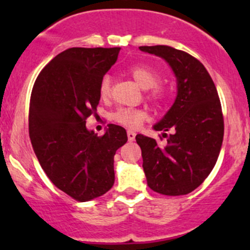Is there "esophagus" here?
Instances as JSON below:
<instances>
[{"mask_svg":"<svg viewBox=\"0 0 250 250\" xmlns=\"http://www.w3.org/2000/svg\"><path fill=\"white\" fill-rule=\"evenodd\" d=\"M127 135H128V140H129V141H134L135 140V133L133 132V130H128Z\"/></svg>","mask_w":250,"mask_h":250,"instance_id":"esophagus-1","label":"esophagus"}]
</instances>
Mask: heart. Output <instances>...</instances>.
Returning <instances> with one entry per match:
<instances>
[{
    "mask_svg": "<svg viewBox=\"0 0 250 250\" xmlns=\"http://www.w3.org/2000/svg\"><path fill=\"white\" fill-rule=\"evenodd\" d=\"M133 80L140 85L141 88L147 90V98L153 102H160L166 97V90L162 84L158 82V74L152 69L146 66L137 65L128 70ZM99 94L103 99H107L111 95V77L109 75L104 76L100 81ZM115 122L125 125L128 128H137L145 121L146 112L140 109H132V107H120L112 115Z\"/></svg>",
    "mask_w": 250,
    "mask_h": 250,
    "instance_id": "1",
    "label": "heart"
}]
</instances>
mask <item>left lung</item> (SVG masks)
I'll use <instances>...</instances> for the list:
<instances>
[{"label": "left lung", "instance_id": "8db88e82", "mask_svg": "<svg viewBox=\"0 0 250 250\" xmlns=\"http://www.w3.org/2000/svg\"><path fill=\"white\" fill-rule=\"evenodd\" d=\"M139 49L163 58L178 81L173 106L153 125L155 130L165 132V147L152 138L135 137L147 185L161 195H188L206 180L220 153L224 117L218 90L202 62L188 53L169 46Z\"/></svg>", "mask_w": 250, "mask_h": 250}]
</instances>
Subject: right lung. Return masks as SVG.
Here are the masks:
<instances>
[{
	"instance_id": "1",
	"label": "right lung",
	"mask_w": 250,
	"mask_h": 250,
	"mask_svg": "<svg viewBox=\"0 0 250 250\" xmlns=\"http://www.w3.org/2000/svg\"><path fill=\"white\" fill-rule=\"evenodd\" d=\"M121 48H69L53 58L35 81L29 109V134L49 180L78 202L103 196L115 183L113 156L127 132L110 125L98 137L85 128L95 115L102 78Z\"/></svg>"
}]
</instances>
